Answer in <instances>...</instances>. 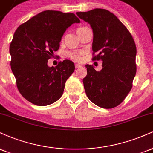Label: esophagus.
<instances>
[{
  "label": "esophagus",
  "instance_id": "34e87169",
  "mask_svg": "<svg viewBox=\"0 0 153 153\" xmlns=\"http://www.w3.org/2000/svg\"><path fill=\"white\" fill-rule=\"evenodd\" d=\"M75 68H80V67H81V65L79 64H75Z\"/></svg>",
  "mask_w": 153,
  "mask_h": 153
}]
</instances>
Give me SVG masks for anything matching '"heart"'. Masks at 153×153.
Wrapping results in <instances>:
<instances>
[{
  "instance_id": "obj_1",
  "label": "heart",
  "mask_w": 153,
  "mask_h": 153,
  "mask_svg": "<svg viewBox=\"0 0 153 153\" xmlns=\"http://www.w3.org/2000/svg\"><path fill=\"white\" fill-rule=\"evenodd\" d=\"M84 29V28H78L77 29V32L81 29ZM84 54L83 51L79 50V51H70L67 53V55L69 58H71L73 60L75 61V62H80L82 60V56Z\"/></svg>"
}]
</instances>
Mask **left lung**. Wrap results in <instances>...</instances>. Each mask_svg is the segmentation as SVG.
Masks as SVG:
<instances>
[{"label":"left lung","instance_id":"obj_1","mask_svg":"<svg viewBox=\"0 0 153 153\" xmlns=\"http://www.w3.org/2000/svg\"><path fill=\"white\" fill-rule=\"evenodd\" d=\"M76 14L90 24L93 29L92 59L103 61L100 71L90 65H85L87 75L82 79L85 93L96 106L114 108L125 99L132 88L137 71L134 39L127 27L108 10L95 8Z\"/></svg>","mask_w":153,"mask_h":153}]
</instances>
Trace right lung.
Listing matches in <instances>:
<instances>
[{"instance_id": "1", "label": "right lung", "mask_w": 153, "mask_h": 153, "mask_svg": "<svg viewBox=\"0 0 153 153\" xmlns=\"http://www.w3.org/2000/svg\"><path fill=\"white\" fill-rule=\"evenodd\" d=\"M80 19L72 13L45 10L16 30L10 44V67L23 97L36 106H47L62 96L66 80L75 71L69 59L47 65L59 50L65 31Z\"/></svg>"}]
</instances>
